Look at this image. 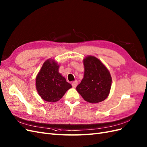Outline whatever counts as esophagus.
Segmentation results:
<instances>
[{
	"mask_svg": "<svg viewBox=\"0 0 147 147\" xmlns=\"http://www.w3.org/2000/svg\"><path fill=\"white\" fill-rule=\"evenodd\" d=\"M77 85H78V81H77V80H75V81H73L72 82V86H73V88H76V87L77 86Z\"/></svg>",
	"mask_w": 147,
	"mask_h": 147,
	"instance_id": "obj_1",
	"label": "esophagus"
}]
</instances>
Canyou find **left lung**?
Segmentation results:
<instances>
[{"mask_svg":"<svg viewBox=\"0 0 147 147\" xmlns=\"http://www.w3.org/2000/svg\"><path fill=\"white\" fill-rule=\"evenodd\" d=\"M84 76L76 87L77 91L86 101L101 102L110 92L112 78L109 70L98 59L88 56L84 60Z\"/></svg>","mask_w":147,"mask_h":147,"instance_id":"obj_1","label":"left lung"}]
</instances>
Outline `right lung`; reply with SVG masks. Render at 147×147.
I'll list each match as a JSON object with an SVG mask.
<instances>
[{
  "mask_svg": "<svg viewBox=\"0 0 147 147\" xmlns=\"http://www.w3.org/2000/svg\"><path fill=\"white\" fill-rule=\"evenodd\" d=\"M59 67L54 60H46L36 78L38 93L46 101L56 102L60 100L72 87L59 73Z\"/></svg>",
  "mask_w": 147,
  "mask_h": 147,
  "instance_id": "right-lung-1",
  "label": "right lung"
}]
</instances>
